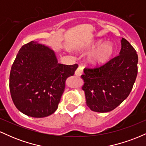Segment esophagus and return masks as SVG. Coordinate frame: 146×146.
Returning a JSON list of instances; mask_svg holds the SVG:
<instances>
[{
  "mask_svg": "<svg viewBox=\"0 0 146 146\" xmlns=\"http://www.w3.org/2000/svg\"><path fill=\"white\" fill-rule=\"evenodd\" d=\"M83 69H84L83 66H79L75 72V75H77V76H80V75L83 73Z\"/></svg>",
  "mask_w": 146,
  "mask_h": 146,
  "instance_id": "1",
  "label": "esophagus"
}]
</instances>
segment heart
<instances>
[{
	"mask_svg": "<svg viewBox=\"0 0 146 146\" xmlns=\"http://www.w3.org/2000/svg\"><path fill=\"white\" fill-rule=\"evenodd\" d=\"M102 43L101 40H98L88 47L90 50H93L97 47L87 58V63L90 66L93 67L102 66L108 62L113 56V45L110 42H105L100 45Z\"/></svg>",
	"mask_w": 146,
	"mask_h": 146,
	"instance_id": "obj_1",
	"label": "heart"
}]
</instances>
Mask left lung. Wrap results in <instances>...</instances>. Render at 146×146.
Instances as JSON below:
<instances>
[{
  "instance_id": "left-lung-1",
  "label": "left lung",
  "mask_w": 146,
  "mask_h": 146,
  "mask_svg": "<svg viewBox=\"0 0 146 146\" xmlns=\"http://www.w3.org/2000/svg\"><path fill=\"white\" fill-rule=\"evenodd\" d=\"M119 56L99 68H84L81 78L86 105L90 110L107 113L128 98L137 75L138 56L124 38Z\"/></svg>"
}]
</instances>
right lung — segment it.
Masks as SVG:
<instances>
[{
	"label": "right lung",
	"instance_id": "obj_1",
	"mask_svg": "<svg viewBox=\"0 0 146 146\" xmlns=\"http://www.w3.org/2000/svg\"><path fill=\"white\" fill-rule=\"evenodd\" d=\"M78 64L58 63L56 53L39 41L23 45L9 76V90L17 109L27 116L41 118L57 110L65 81Z\"/></svg>",
	"mask_w": 146,
	"mask_h": 146
}]
</instances>
